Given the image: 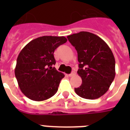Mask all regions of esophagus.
<instances>
[{
  "label": "esophagus",
  "mask_w": 130,
  "mask_h": 130,
  "mask_svg": "<svg viewBox=\"0 0 130 130\" xmlns=\"http://www.w3.org/2000/svg\"><path fill=\"white\" fill-rule=\"evenodd\" d=\"M75 71H72L70 74H69V77H72V76H73V75H75Z\"/></svg>",
  "instance_id": "esophagus-1"
}]
</instances>
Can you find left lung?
Returning <instances> with one entry per match:
<instances>
[{
	"label": "left lung",
	"mask_w": 130,
	"mask_h": 130,
	"mask_svg": "<svg viewBox=\"0 0 130 130\" xmlns=\"http://www.w3.org/2000/svg\"><path fill=\"white\" fill-rule=\"evenodd\" d=\"M75 47L82 84L75 92L86 99H96L109 90L115 76V57L103 39L94 34L80 31L67 36Z\"/></svg>",
	"instance_id": "8db88e82"
}]
</instances>
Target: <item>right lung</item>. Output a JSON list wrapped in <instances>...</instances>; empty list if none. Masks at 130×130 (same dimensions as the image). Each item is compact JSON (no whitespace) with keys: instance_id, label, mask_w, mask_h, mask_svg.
<instances>
[{"instance_id":"obj_1","label":"right lung","mask_w":130,"mask_h":130,"mask_svg":"<svg viewBox=\"0 0 130 130\" xmlns=\"http://www.w3.org/2000/svg\"><path fill=\"white\" fill-rule=\"evenodd\" d=\"M64 36H44L31 40L19 53L15 75L21 91L32 101H42L57 93L65 75L53 67L54 52L65 43Z\"/></svg>"}]
</instances>
